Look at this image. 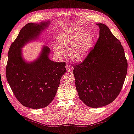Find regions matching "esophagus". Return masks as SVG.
I'll list each match as a JSON object with an SVG mask.
<instances>
[{
    "label": "esophagus",
    "mask_w": 134,
    "mask_h": 134,
    "mask_svg": "<svg viewBox=\"0 0 134 134\" xmlns=\"http://www.w3.org/2000/svg\"><path fill=\"white\" fill-rule=\"evenodd\" d=\"M66 68L68 71H71L72 70V67L69 65V64H67L66 66Z\"/></svg>",
    "instance_id": "1"
}]
</instances>
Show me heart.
<instances>
[{
	"label": "heart",
	"mask_w": 134,
	"mask_h": 134,
	"mask_svg": "<svg viewBox=\"0 0 134 134\" xmlns=\"http://www.w3.org/2000/svg\"><path fill=\"white\" fill-rule=\"evenodd\" d=\"M58 46L54 47V52L57 54L63 53L62 49L71 47L69 50V56L75 61L83 60L88 55L93 44L92 35L84 32L83 29L71 31L64 30L57 39Z\"/></svg>",
	"instance_id": "b5f03b06"
}]
</instances>
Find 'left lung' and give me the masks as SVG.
<instances>
[{
  "label": "left lung",
  "mask_w": 134,
  "mask_h": 134,
  "mask_svg": "<svg viewBox=\"0 0 134 134\" xmlns=\"http://www.w3.org/2000/svg\"><path fill=\"white\" fill-rule=\"evenodd\" d=\"M97 41L83 62L73 65L75 88L86 106L98 108L112 102L123 87L127 69L119 40L103 24Z\"/></svg>",
  "instance_id": "obj_1"
}]
</instances>
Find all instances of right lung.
Returning <instances> with one entry per match:
<instances>
[{
    "label": "right lung",
    "mask_w": 134,
    "mask_h": 134,
    "mask_svg": "<svg viewBox=\"0 0 134 134\" xmlns=\"http://www.w3.org/2000/svg\"><path fill=\"white\" fill-rule=\"evenodd\" d=\"M50 24L29 23L23 27L8 53L6 77L16 98L23 106L39 109L46 107L53 100L62 75L66 73L65 62L49 59L50 49L44 46L37 60L27 62L23 59L21 49L36 39Z\"/></svg>",
    "instance_id": "add662e5"
}]
</instances>
